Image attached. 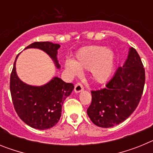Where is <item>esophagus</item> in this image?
<instances>
[{"mask_svg":"<svg viewBox=\"0 0 153 153\" xmlns=\"http://www.w3.org/2000/svg\"><path fill=\"white\" fill-rule=\"evenodd\" d=\"M83 85L81 84V83H76L75 85V88H74V92L76 93H80L81 91H83Z\"/></svg>","mask_w":153,"mask_h":153,"instance_id":"1","label":"esophagus"}]
</instances>
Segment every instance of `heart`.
<instances>
[{
  "mask_svg": "<svg viewBox=\"0 0 153 153\" xmlns=\"http://www.w3.org/2000/svg\"><path fill=\"white\" fill-rule=\"evenodd\" d=\"M116 54L111 49L103 46H88L76 52L75 60H67L64 67L71 76H77L82 70H90L95 83L103 84L109 80L114 72Z\"/></svg>",
  "mask_w": 153,
  "mask_h": 153,
  "instance_id": "heart-1",
  "label": "heart"
}]
</instances>
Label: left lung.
<instances>
[{
	"instance_id": "1",
	"label": "left lung",
	"mask_w": 153,
	"mask_h": 153,
	"mask_svg": "<svg viewBox=\"0 0 153 153\" xmlns=\"http://www.w3.org/2000/svg\"><path fill=\"white\" fill-rule=\"evenodd\" d=\"M145 85V70L137 51L130 47L127 59L106 88L92 91L87 115L95 125L109 128L125 121L140 102Z\"/></svg>"
}]
</instances>
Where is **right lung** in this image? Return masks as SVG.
I'll return each mask as SVG.
<instances>
[{"label": "right lung", "instance_id": "add662e5", "mask_svg": "<svg viewBox=\"0 0 153 153\" xmlns=\"http://www.w3.org/2000/svg\"><path fill=\"white\" fill-rule=\"evenodd\" d=\"M60 44L52 42H35L26 49L33 48L45 52L60 68L57 51ZM17 55L10 74V90L13 106L19 117L32 128L44 130L54 126L61 117L62 105L74 89L73 83H65L58 76L41 86H32L18 77L16 71Z\"/></svg>", "mask_w": 153, "mask_h": 153}]
</instances>
